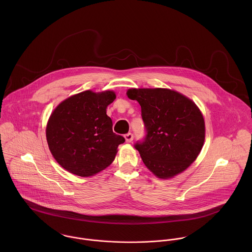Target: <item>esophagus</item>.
<instances>
[{
    "instance_id": "1",
    "label": "esophagus",
    "mask_w": 252,
    "mask_h": 252,
    "mask_svg": "<svg viewBox=\"0 0 252 252\" xmlns=\"http://www.w3.org/2000/svg\"><path fill=\"white\" fill-rule=\"evenodd\" d=\"M124 138H125V141H126V143H131V142L133 141V138H134V136H133V134H131V133H128V134H126V135L124 136Z\"/></svg>"
}]
</instances>
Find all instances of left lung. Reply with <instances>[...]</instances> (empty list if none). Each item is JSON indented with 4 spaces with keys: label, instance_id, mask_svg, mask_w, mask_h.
<instances>
[{
    "label": "left lung",
    "instance_id": "8db88e82",
    "mask_svg": "<svg viewBox=\"0 0 252 252\" xmlns=\"http://www.w3.org/2000/svg\"><path fill=\"white\" fill-rule=\"evenodd\" d=\"M127 96L142 108L147 131L137 144L146 168L158 179L169 180L184 172L205 143V120L188 97L168 88H131Z\"/></svg>",
    "mask_w": 252,
    "mask_h": 252
}]
</instances>
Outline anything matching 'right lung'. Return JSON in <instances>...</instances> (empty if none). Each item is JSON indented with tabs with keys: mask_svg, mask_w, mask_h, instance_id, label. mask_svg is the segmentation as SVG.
Returning a JSON list of instances; mask_svg holds the SVG:
<instances>
[{
	"mask_svg": "<svg viewBox=\"0 0 252 252\" xmlns=\"http://www.w3.org/2000/svg\"><path fill=\"white\" fill-rule=\"evenodd\" d=\"M115 92L86 90L62 101L51 112L45 129L49 150L69 173L85 178L105 170L125 142L112 132L107 108Z\"/></svg>",
	"mask_w": 252,
	"mask_h": 252,
	"instance_id": "obj_1",
	"label": "right lung"
}]
</instances>
